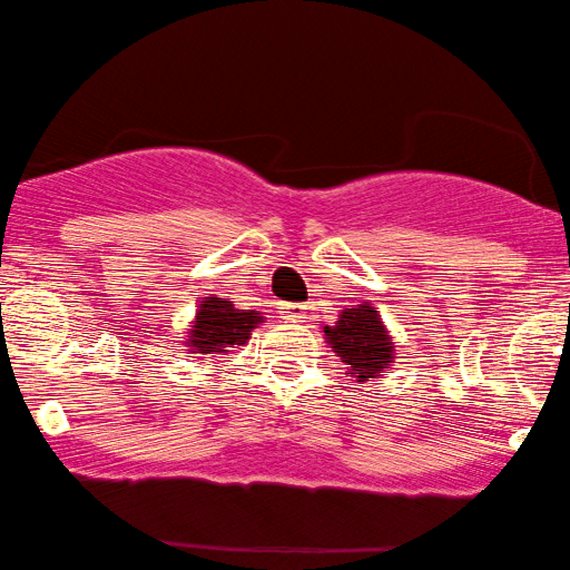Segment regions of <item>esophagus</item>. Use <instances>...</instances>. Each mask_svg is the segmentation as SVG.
Masks as SVG:
<instances>
[{"label":"esophagus","instance_id":"esophagus-1","mask_svg":"<svg viewBox=\"0 0 570 570\" xmlns=\"http://www.w3.org/2000/svg\"><path fill=\"white\" fill-rule=\"evenodd\" d=\"M279 320L303 322L306 320V306H301V303H279Z\"/></svg>","mask_w":570,"mask_h":570}]
</instances>
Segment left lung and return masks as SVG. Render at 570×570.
<instances>
[{
	"instance_id": "8db88e82",
	"label": "left lung",
	"mask_w": 570,
	"mask_h": 570,
	"mask_svg": "<svg viewBox=\"0 0 570 570\" xmlns=\"http://www.w3.org/2000/svg\"><path fill=\"white\" fill-rule=\"evenodd\" d=\"M330 348L348 366V374L356 382H368L390 368L395 358V345L387 330L374 312L372 303H358L356 308H345L332 327H324Z\"/></svg>"
}]
</instances>
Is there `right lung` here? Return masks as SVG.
I'll list each match as a JSON object with an SVG mask.
<instances>
[{"label":"right lung","instance_id":"add662e5","mask_svg":"<svg viewBox=\"0 0 570 570\" xmlns=\"http://www.w3.org/2000/svg\"><path fill=\"white\" fill-rule=\"evenodd\" d=\"M258 322L262 316L235 308L233 301L206 298L196 312L194 330L188 332V345L194 353H225L233 345H246Z\"/></svg>","mask_w":570,"mask_h":570}]
</instances>
